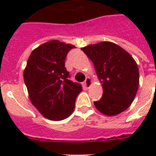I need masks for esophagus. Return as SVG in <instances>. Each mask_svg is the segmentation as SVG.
<instances>
[{"label": "esophagus", "instance_id": "1", "mask_svg": "<svg viewBox=\"0 0 156 156\" xmlns=\"http://www.w3.org/2000/svg\"><path fill=\"white\" fill-rule=\"evenodd\" d=\"M85 83L86 87L90 88L91 87V85H92V80H91V78L90 77H87V78H86L85 83Z\"/></svg>", "mask_w": 156, "mask_h": 156}]
</instances>
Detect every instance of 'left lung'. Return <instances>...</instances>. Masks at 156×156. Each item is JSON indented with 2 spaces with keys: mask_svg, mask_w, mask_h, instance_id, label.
I'll return each instance as SVG.
<instances>
[{
  "mask_svg": "<svg viewBox=\"0 0 156 156\" xmlns=\"http://www.w3.org/2000/svg\"><path fill=\"white\" fill-rule=\"evenodd\" d=\"M94 64L102 83L103 96L94 102L104 115H118L130 106L139 85V71L133 56L121 46L104 41L81 48Z\"/></svg>",
  "mask_w": 156,
  "mask_h": 156,
  "instance_id": "8db88e82",
  "label": "left lung"
}]
</instances>
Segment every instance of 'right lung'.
<instances>
[{
    "mask_svg": "<svg viewBox=\"0 0 156 156\" xmlns=\"http://www.w3.org/2000/svg\"><path fill=\"white\" fill-rule=\"evenodd\" d=\"M75 46L53 40L33 50L23 78L31 104L45 118L61 121L70 116L75 100L83 90L69 79L65 67L66 55Z\"/></svg>",
    "mask_w": 156,
    "mask_h": 156,
    "instance_id": "1",
    "label": "right lung"
}]
</instances>
